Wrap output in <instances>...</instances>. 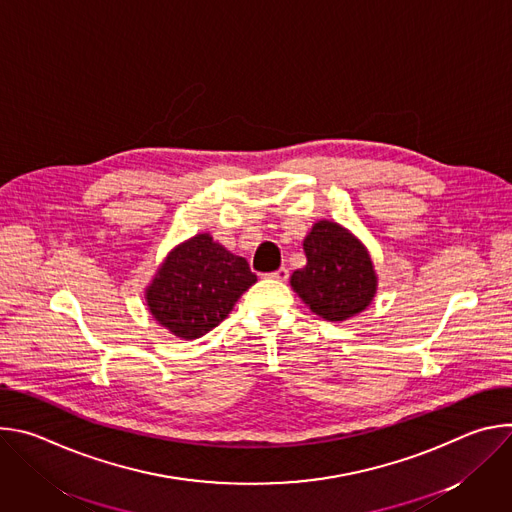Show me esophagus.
<instances>
[{
    "instance_id": "1",
    "label": "esophagus",
    "mask_w": 512,
    "mask_h": 512,
    "mask_svg": "<svg viewBox=\"0 0 512 512\" xmlns=\"http://www.w3.org/2000/svg\"><path fill=\"white\" fill-rule=\"evenodd\" d=\"M267 277H271V279H275V281H287V277H289V269H287V267H279L277 271L269 273Z\"/></svg>"
}]
</instances>
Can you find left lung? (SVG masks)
<instances>
[{"instance_id": "8db88e82", "label": "left lung", "mask_w": 512, "mask_h": 512, "mask_svg": "<svg viewBox=\"0 0 512 512\" xmlns=\"http://www.w3.org/2000/svg\"><path fill=\"white\" fill-rule=\"evenodd\" d=\"M306 267L289 283L314 314L330 322L348 320L367 310L377 294L371 255L350 231L332 221H318L304 239Z\"/></svg>"}]
</instances>
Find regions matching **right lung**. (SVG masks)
Returning <instances> with one entry per match:
<instances>
[{"label": "right lung", "mask_w": 512, "mask_h": 512, "mask_svg": "<svg viewBox=\"0 0 512 512\" xmlns=\"http://www.w3.org/2000/svg\"><path fill=\"white\" fill-rule=\"evenodd\" d=\"M255 281L243 257L200 233L168 253L145 289V302L158 324L194 340L221 324Z\"/></svg>", "instance_id": "add662e5"}]
</instances>
